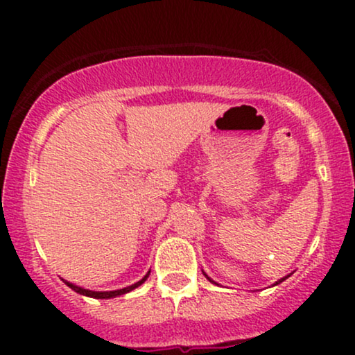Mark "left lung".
<instances>
[{
    "mask_svg": "<svg viewBox=\"0 0 355 355\" xmlns=\"http://www.w3.org/2000/svg\"><path fill=\"white\" fill-rule=\"evenodd\" d=\"M202 272H203V270H202ZM203 275H205V277H207V279H209V280H210V282H211V284H217V282H215V280H211V279H210V277H209V275H207V274H205V272H203ZM287 277H291V275H287ZM287 277H282V279H280V280H277V282H275V284H274V285H279V284H280V282H284V280H285V279H287Z\"/></svg>",
    "mask_w": 355,
    "mask_h": 355,
    "instance_id": "8db88e82",
    "label": "left lung"
}]
</instances>
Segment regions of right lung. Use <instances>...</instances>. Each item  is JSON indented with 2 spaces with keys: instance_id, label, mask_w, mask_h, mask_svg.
<instances>
[{
  "instance_id": "add662e5",
  "label": "right lung",
  "mask_w": 355,
  "mask_h": 355,
  "mask_svg": "<svg viewBox=\"0 0 355 355\" xmlns=\"http://www.w3.org/2000/svg\"><path fill=\"white\" fill-rule=\"evenodd\" d=\"M148 275H150V272L144 277V279L138 280L137 284H132V285H128V287H125V288H118V291H110V292H95V291H88V288H83V287H80V285H75V284L68 282V280H63V282L67 284L68 287H70V288H73V291H75L76 294L87 295V297H93V299H113V297H118V295L128 294V292H132L133 288L140 287V285L144 284L146 279H148Z\"/></svg>"
}]
</instances>
